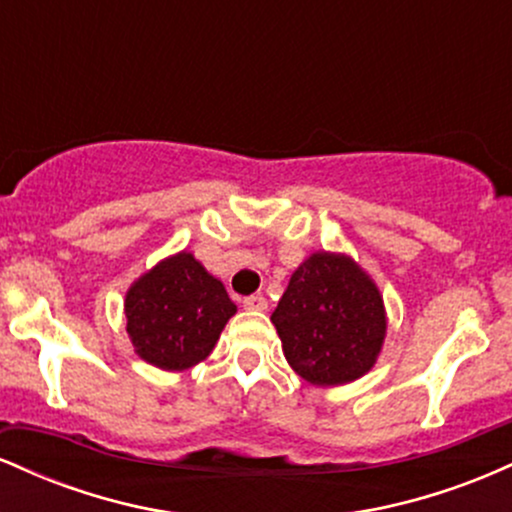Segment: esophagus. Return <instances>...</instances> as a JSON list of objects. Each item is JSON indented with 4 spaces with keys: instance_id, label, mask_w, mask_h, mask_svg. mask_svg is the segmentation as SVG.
<instances>
[{
    "instance_id": "esophagus-1",
    "label": "esophagus",
    "mask_w": 512,
    "mask_h": 512,
    "mask_svg": "<svg viewBox=\"0 0 512 512\" xmlns=\"http://www.w3.org/2000/svg\"><path fill=\"white\" fill-rule=\"evenodd\" d=\"M243 305H245V308H248V310H267L269 301H267V298L262 296V293H255V296H248V298H245Z\"/></svg>"
}]
</instances>
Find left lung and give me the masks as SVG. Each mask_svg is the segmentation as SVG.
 <instances>
[{"label": "left lung", "instance_id": "obj_1", "mask_svg": "<svg viewBox=\"0 0 512 512\" xmlns=\"http://www.w3.org/2000/svg\"><path fill=\"white\" fill-rule=\"evenodd\" d=\"M289 366L310 385H344L366 375L383 349V296L349 255L313 252L272 313Z\"/></svg>", "mask_w": 512, "mask_h": 512}]
</instances>
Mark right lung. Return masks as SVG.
<instances>
[{
	"instance_id": "obj_1",
	"label": "right lung",
	"mask_w": 512,
	"mask_h": 512,
	"mask_svg": "<svg viewBox=\"0 0 512 512\" xmlns=\"http://www.w3.org/2000/svg\"><path fill=\"white\" fill-rule=\"evenodd\" d=\"M236 310L221 281L185 250L139 276L125 298L134 351L161 370L204 361Z\"/></svg>"
}]
</instances>
